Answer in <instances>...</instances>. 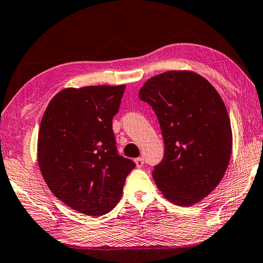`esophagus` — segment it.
Here are the masks:
<instances>
[{
  "instance_id": "34e87169",
  "label": "esophagus",
  "mask_w": 263,
  "mask_h": 263,
  "mask_svg": "<svg viewBox=\"0 0 263 263\" xmlns=\"http://www.w3.org/2000/svg\"><path fill=\"white\" fill-rule=\"evenodd\" d=\"M135 163H136L137 168H142L143 164H144V161H143L142 157H139V159L135 160Z\"/></svg>"
}]
</instances>
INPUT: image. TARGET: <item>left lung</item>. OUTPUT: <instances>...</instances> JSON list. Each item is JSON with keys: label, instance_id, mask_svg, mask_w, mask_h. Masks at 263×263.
I'll return each instance as SVG.
<instances>
[{"label": "left lung", "instance_id": "1", "mask_svg": "<svg viewBox=\"0 0 263 263\" xmlns=\"http://www.w3.org/2000/svg\"><path fill=\"white\" fill-rule=\"evenodd\" d=\"M159 119L164 156L153 177L165 199L188 207L209 195L227 171L233 135L219 92L201 75L171 70L139 92Z\"/></svg>", "mask_w": 263, "mask_h": 263}]
</instances>
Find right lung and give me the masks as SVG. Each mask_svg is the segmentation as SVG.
<instances>
[{
  "label": "right lung",
  "mask_w": 263,
  "mask_h": 263,
  "mask_svg": "<svg viewBox=\"0 0 263 263\" xmlns=\"http://www.w3.org/2000/svg\"><path fill=\"white\" fill-rule=\"evenodd\" d=\"M124 88H66L51 99L41 121L37 162L43 179L59 200L86 215L110 212L135 168L118 154L112 132Z\"/></svg>",
  "instance_id": "right-lung-1"
}]
</instances>
